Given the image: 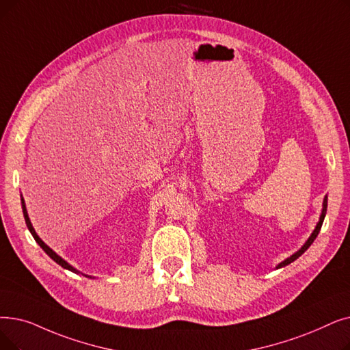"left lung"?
I'll return each instance as SVG.
<instances>
[{
	"label": "left lung",
	"mask_w": 350,
	"mask_h": 350,
	"mask_svg": "<svg viewBox=\"0 0 350 350\" xmlns=\"http://www.w3.org/2000/svg\"><path fill=\"white\" fill-rule=\"evenodd\" d=\"M326 210H327V196H325V199H323V204H322V213H321V217H319V221L316 223V227H314V230L312 232V234L309 236V239L306 240V243L305 245H303L296 253H293L291 257H287V259H284L282 263H279L278 266H276V269H280V267H284V266H287V265H291L292 262H295L296 259H299V257L305 253L309 247H310V245L314 241V239L317 237V234H319V232H321V229H322V224H323V220H325V216H326Z\"/></svg>",
	"instance_id": "obj_1"
}]
</instances>
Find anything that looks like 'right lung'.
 Returning a JSON list of instances; mask_svg holds the SVG:
<instances>
[{
  "label": "right lung",
  "mask_w": 350,
  "mask_h": 350,
  "mask_svg": "<svg viewBox=\"0 0 350 350\" xmlns=\"http://www.w3.org/2000/svg\"><path fill=\"white\" fill-rule=\"evenodd\" d=\"M21 207H23V213H24V219H25V224H27V227H28V230H29V233L33 234V237L36 239V241L40 245V247L47 253L51 259L55 262V263H58L59 266L62 267H64V269H67V270H70V271H72V273H81V271H79L75 267H72L70 263H67L62 256H58L53 249H50L47 245H45V243L40 239V236L36 233V230H34V227H33V224H31V220H29V217H28V213H27V207H25V202H24V197H23V194H21ZM83 276H85V278H90V279H94L93 276H90V275H84V273H81Z\"/></svg>",
  "instance_id": "right-lung-1"
}]
</instances>
